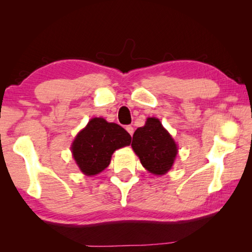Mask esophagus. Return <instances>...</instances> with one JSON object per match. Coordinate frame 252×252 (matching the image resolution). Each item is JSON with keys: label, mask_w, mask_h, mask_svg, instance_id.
Wrapping results in <instances>:
<instances>
[{"label": "esophagus", "mask_w": 252, "mask_h": 252, "mask_svg": "<svg viewBox=\"0 0 252 252\" xmlns=\"http://www.w3.org/2000/svg\"><path fill=\"white\" fill-rule=\"evenodd\" d=\"M126 130L127 132H129V134H130V135L133 134V132H134L133 126H126Z\"/></svg>", "instance_id": "34e87169"}]
</instances>
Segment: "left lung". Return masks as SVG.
<instances>
[{
    "label": "left lung",
    "instance_id": "8db88e82",
    "mask_svg": "<svg viewBox=\"0 0 252 252\" xmlns=\"http://www.w3.org/2000/svg\"><path fill=\"white\" fill-rule=\"evenodd\" d=\"M131 147L149 172L162 176L172 168L178 147L159 119L148 118L144 126L138 127Z\"/></svg>",
    "mask_w": 252,
    "mask_h": 252
}]
</instances>
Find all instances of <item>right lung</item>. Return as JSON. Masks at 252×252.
<instances>
[{
    "label": "right lung",
    "instance_id": "1",
    "mask_svg": "<svg viewBox=\"0 0 252 252\" xmlns=\"http://www.w3.org/2000/svg\"><path fill=\"white\" fill-rule=\"evenodd\" d=\"M130 143L131 135L122 126L103 118H93L75 136L71 150L81 171L95 176L110 164L117 149Z\"/></svg>",
    "mask_w": 252,
    "mask_h": 252
}]
</instances>
